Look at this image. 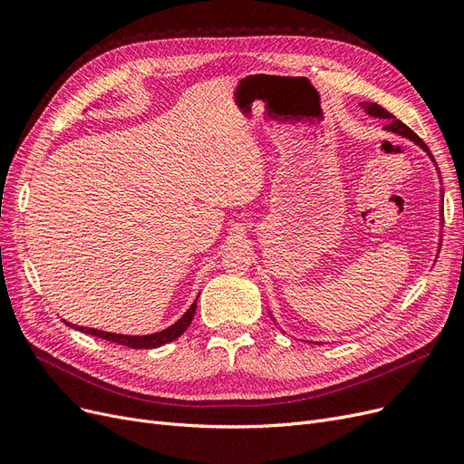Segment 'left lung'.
<instances>
[{"instance_id": "left-lung-1", "label": "left lung", "mask_w": 464, "mask_h": 464, "mask_svg": "<svg viewBox=\"0 0 464 464\" xmlns=\"http://www.w3.org/2000/svg\"><path fill=\"white\" fill-rule=\"evenodd\" d=\"M360 106L363 108V111H366L368 116H372V118H382V120H389L387 121V125H385V131H389V133H395V135H399V137H404V139H411L412 143H416L420 149H424L426 152H428V157L433 160V157L430 154V150H428V147H426V143L422 141V139H420L409 125H404L402 121H399L395 116L392 114H389V111L385 110V108H382L379 104H375V102H360ZM273 317V315H271ZM273 321H275V317H273Z\"/></svg>"}]
</instances>
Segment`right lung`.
Returning <instances> with one entry per match:
<instances>
[{"label":"right lung","mask_w":464,"mask_h":464,"mask_svg":"<svg viewBox=\"0 0 464 464\" xmlns=\"http://www.w3.org/2000/svg\"><path fill=\"white\" fill-rule=\"evenodd\" d=\"M195 307H198V300H195L189 305V310L184 315H181L176 323H172L170 327H166V329H162L159 333H150V334H118V333H108V331L92 329V327H79V325H73V323H67L65 319H63V323H65V325L72 327V329L81 331V333H87V334L98 336V339H104V341H110V343H118V344L130 346V348H157V346H162L166 343L176 341L178 336L189 327V323H191V319L195 315Z\"/></svg>","instance_id":"right-lung-1"}]
</instances>
